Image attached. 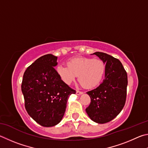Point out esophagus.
Returning <instances> with one entry per match:
<instances>
[{
    "label": "esophagus",
    "mask_w": 148,
    "mask_h": 148,
    "mask_svg": "<svg viewBox=\"0 0 148 148\" xmlns=\"http://www.w3.org/2000/svg\"><path fill=\"white\" fill-rule=\"evenodd\" d=\"M83 94V92H82L79 91V90H77V92H76V94H77V95H81V94Z\"/></svg>",
    "instance_id": "esophagus-1"
}]
</instances>
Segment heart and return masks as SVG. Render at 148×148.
Masks as SVG:
<instances>
[{
	"instance_id": "obj_1",
	"label": "heart",
	"mask_w": 148,
	"mask_h": 148,
	"mask_svg": "<svg viewBox=\"0 0 148 148\" xmlns=\"http://www.w3.org/2000/svg\"><path fill=\"white\" fill-rule=\"evenodd\" d=\"M67 65L59 64L56 72L62 81L70 84L75 80L78 75L79 82L86 88L97 86L104 77L106 66L99 59L86 57H75L69 60Z\"/></svg>"
}]
</instances>
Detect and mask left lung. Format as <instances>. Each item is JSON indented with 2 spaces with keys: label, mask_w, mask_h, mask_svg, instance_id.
Listing matches in <instances>:
<instances>
[{
  "label": "left lung",
  "mask_w": 148,
  "mask_h": 148,
  "mask_svg": "<svg viewBox=\"0 0 148 148\" xmlns=\"http://www.w3.org/2000/svg\"><path fill=\"white\" fill-rule=\"evenodd\" d=\"M93 54L106 64V71L102 83L86 92L91 103L86 112L92 121L105 123L115 118L125 105L127 75L118 59L101 52H95Z\"/></svg>",
  "instance_id": "8db88e82"
}]
</instances>
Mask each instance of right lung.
Listing matches in <instances>:
<instances>
[{
  "instance_id": "obj_1",
  "label": "right lung",
  "mask_w": 148,
  "mask_h": 148,
  "mask_svg": "<svg viewBox=\"0 0 148 148\" xmlns=\"http://www.w3.org/2000/svg\"><path fill=\"white\" fill-rule=\"evenodd\" d=\"M57 64V56H41L26 69L21 84L28 114L47 127L60 122L68 97L76 93L62 81L54 69Z\"/></svg>"
}]
</instances>
